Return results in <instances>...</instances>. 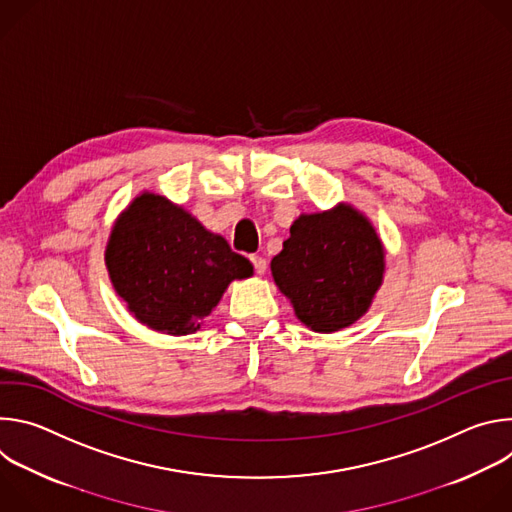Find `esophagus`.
Wrapping results in <instances>:
<instances>
[{
    "mask_svg": "<svg viewBox=\"0 0 512 512\" xmlns=\"http://www.w3.org/2000/svg\"><path fill=\"white\" fill-rule=\"evenodd\" d=\"M251 259V263H253V269H255V273H265V269H267V261L261 257V255H251L249 257Z\"/></svg>",
    "mask_w": 512,
    "mask_h": 512,
    "instance_id": "1",
    "label": "esophagus"
}]
</instances>
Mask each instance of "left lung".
Returning a JSON list of instances; mask_svg holds the SVG:
<instances>
[{
  "instance_id": "left-lung-1",
  "label": "left lung",
  "mask_w": 512,
  "mask_h": 512,
  "mask_svg": "<svg viewBox=\"0 0 512 512\" xmlns=\"http://www.w3.org/2000/svg\"><path fill=\"white\" fill-rule=\"evenodd\" d=\"M271 261L277 287L314 332H336L369 310L385 271L373 225L350 206L302 214Z\"/></svg>"
}]
</instances>
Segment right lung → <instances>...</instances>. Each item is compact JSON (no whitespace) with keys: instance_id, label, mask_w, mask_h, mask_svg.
Returning a JSON list of instances; mask_svg holds the SVG:
<instances>
[{"instance_id":"add662e5","label":"right lung","mask_w":512,"mask_h":512,"mask_svg":"<svg viewBox=\"0 0 512 512\" xmlns=\"http://www.w3.org/2000/svg\"><path fill=\"white\" fill-rule=\"evenodd\" d=\"M105 261L129 312L172 336L200 328L227 285L253 273L221 235L156 194H141L121 214Z\"/></svg>"}]
</instances>
